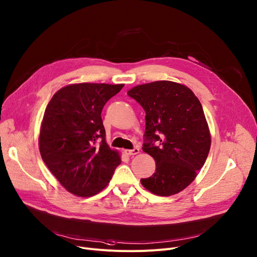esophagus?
I'll return each instance as SVG.
<instances>
[{
    "label": "esophagus",
    "instance_id": "obj_1",
    "mask_svg": "<svg viewBox=\"0 0 257 257\" xmlns=\"http://www.w3.org/2000/svg\"><path fill=\"white\" fill-rule=\"evenodd\" d=\"M125 153L127 154V155H129V156L136 155V154L140 153V149L139 148H134L132 150H125Z\"/></svg>",
    "mask_w": 257,
    "mask_h": 257
}]
</instances>
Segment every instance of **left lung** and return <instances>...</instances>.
<instances>
[{
	"label": "left lung",
	"instance_id": "left-lung-1",
	"mask_svg": "<svg viewBox=\"0 0 257 257\" xmlns=\"http://www.w3.org/2000/svg\"><path fill=\"white\" fill-rule=\"evenodd\" d=\"M127 94L146 111L143 151L156 162L143 186L159 196L179 193L194 181L211 148L199 100L189 88L168 80L136 85Z\"/></svg>",
	"mask_w": 257,
	"mask_h": 257
}]
</instances>
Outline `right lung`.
I'll return each mask as SVG.
<instances>
[{
    "instance_id": "add662e5",
    "label": "right lung",
    "mask_w": 257,
    "mask_h": 257,
    "mask_svg": "<svg viewBox=\"0 0 257 257\" xmlns=\"http://www.w3.org/2000/svg\"><path fill=\"white\" fill-rule=\"evenodd\" d=\"M123 87L69 84L46 106L39 136L42 160L65 189L77 196L100 192L121 163L118 153L106 144L101 111Z\"/></svg>"
}]
</instances>
